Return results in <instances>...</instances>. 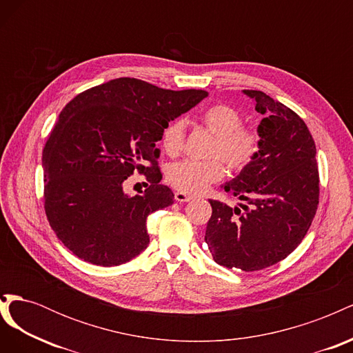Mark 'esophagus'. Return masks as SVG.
Listing matches in <instances>:
<instances>
[{"mask_svg": "<svg viewBox=\"0 0 353 353\" xmlns=\"http://www.w3.org/2000/svg\"><path fill=\"white\" fill-rule=\"evenodd\" d=\"M191 199H193V196H190V194H187V193H183V191H176V193H175V200H176L178 203H187V201H190Z\"/></svg>", "mask_w": 353, "mask_h": 353, "instance_id": "obj_1", "label": "esophagus"}]
</instances>
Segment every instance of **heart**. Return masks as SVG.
Returning <instances> with one entry per match:
<instances>
[{
	"mask_svg": "<svg viewBox=\"0 0 353 353\" xmlns=\"http://www.w3.org/2000/svg\"><path fill=\"white\" fill-rule=\"evenodd\" d=\"M200 122L213 135L209 157L221 159L231 170L249 166L259 152L261 138L253 128L244 126L241 114L228 104H212L200 113ZM185 122L176 119L162 137V147L168 156H178L184 147ZM208 162L183 160L170 165L166 170L168 183L175 190L188 194H201L223 176L219 160Z\"/></svg>",
	"mask_w": 353,
	"mask_h": 353,
	"instance_id": "obj_1",
	"label": "heart"
}]
</instances>
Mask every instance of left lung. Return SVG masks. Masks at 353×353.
<instances>
[{
	"instance_id": "obj_1",
	"label": "left lung",
	"mask_w": 353,
	"mask_h": 353,
	"mask_svg": "<svg viewBox=\"0 0 353 353\" xmlns=\"http://www.w3.org/2000/svg\"><path fill=\"white\" fill-rule=\"evenodd\" d=\"M243 92L263 114L259 152L222 187L250 206L209 200L205 240L216 263L249 272L285 259L301 244L318 208L319 175L314 138L299 114L262 91Z\"/></svg>"
}]
</instances>
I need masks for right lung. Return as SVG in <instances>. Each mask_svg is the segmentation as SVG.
I'll use <instances>...</instances> for the list:
<instances>
[{
	"mask_svg": "<svg viewBox=\"0 0 353 353\" xmlns=\"http://www.w3.org/2000/svg\"><path fill=\"white\" fill-rule=\"evenodd\" d=\"M205 97L203 90L117 78L66 104L42 152V168L48 222L73 254L116 266L147 248V216L174 203L172 190L160 184L156 143L170 121ZM135 170L151 185L130 196L123 181Z\"/></svg>",
	"mask_w": 353,
	"mask_h": 353,
	"instance_id": "add662e5",
	"label": "right lung"
}]
</instances>
